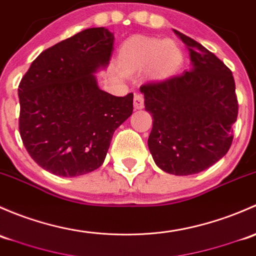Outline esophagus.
I'll use <instances>...</instances> for the list:
<instances>
[{
	"label": "esophagus",
	"mask_w": 256,
	"mask_h": 256,
	"mask_svg": "<svg viewBox=\"0 0 256 256\" xmlns=\"http://www.w3.org/2000/svg\"><path fill=\"white\" fill-rule=\"evenodd\" d=\"M134 107L136 110H140L144 107V97L142 94H134Z\"/></svg>",
	"instance_id": "obj_1"
}]
</instances>
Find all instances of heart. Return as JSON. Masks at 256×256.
<instances>
[{
    "label": "heart",
    "instance_id": "b5f03b06",
    "mask_svg": "<svg viewBox=\"0 0 256 256\" xmlns=\"http://www.w3.org/2000/svg\"><path fill=\"white\" fill-rule=\"evenodd\" d=\"M120 60L129 70H142L152 64L155 78H166L178 69L182 62V54L176 44L171 42L134 36L123 46Z\"/></svg>",
    "mask_w": 256,
    "mask_h": 256
}]
</instances>
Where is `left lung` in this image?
<instances>
[{
    "mask_svg": "<svg viewBox=\"0 0 256 256\" xmlns=\"http://www.w3.org/2000/svg\"><path fill=\"white\" fill-rule=\"evenodd\" d=\"M174 32L188 48L192 68L144 84L140 92L154 120L148 146L155 164L184 176L206 170L228 152L238 100L224 62L192 38Z\"/></svg>",
    "mask_w": 256,
    "mask_h": 256,
    "instance_id": "left-lung-1",
    "label": "left lung"
}]
</instances>
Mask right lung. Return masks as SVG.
Wrapping results in <instances>:
<instances>
[{"label":"right lung","mask_w":256,"mask_h":256,"mask_svg":"<svg viewBox=\"0 0 256 256\" xmlns=\"http://www.w3.org/2000/svg\"><path fill=\"white\" fill-rule=\"evenodd\" d=\"M114 36L88 28L44 50L18 88L20 134L32 159L64 178L104 164L114 130L133 112V94L102 91L94 74L108 65Z\"/></svg>","instance_id":"obj_1"}]
</instances>
